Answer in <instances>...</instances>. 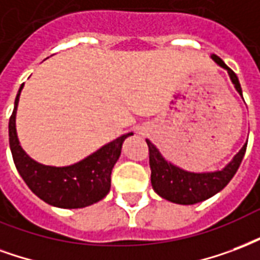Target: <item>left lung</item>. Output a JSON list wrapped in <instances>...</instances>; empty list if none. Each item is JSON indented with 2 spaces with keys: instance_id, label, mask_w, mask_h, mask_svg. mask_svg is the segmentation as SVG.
Segmentation results:
<instances>
[{
  "instance_id": "1",
  "label": "left lung",
  "mask_w": 260,
  "mask_h": 260,
  "mask_svg": "<svg viewBox=\"0 0 260 260\" xmlns=\"http://www.w3.org/2000/svg\"><path fill=\"white\" fill-rule=\"evenodd\" d=\"M212 59L229 72V76L236 90L240 92V95H242L241 84L236 73L217 55H212ZM147 144L149 149L152 188L159 197L180 205H194L223 190L234 177L247 151V144H245L223 170H217L212 173H191L168 162L149 140H147Z\"/></svg>"
}]
</instances>
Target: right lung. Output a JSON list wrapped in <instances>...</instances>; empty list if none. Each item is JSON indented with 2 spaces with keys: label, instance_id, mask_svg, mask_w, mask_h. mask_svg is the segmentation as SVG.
Segmentation results:
<instances>
[{
  "label": "right lung",
  "instance_id": "obj_1",
  "mask_svg": "<svg viewBox=\"0 0 260 260\" xmlns=\"http://www.w3.org/2000/svg\"><path fill=\"white\" fill-rule=\"evenodd\" d=\"M15 100V108L9 117V147L13 162L30 190L47 204L65 209H76L101 201L111 190V174L120 156L123 141L133 133L124 134L104 145L79 164L54 168L36 162L19 144L15 117L20 91Z\"/></svg>",
  "mask_w": 260,
  "mask_h": 260
}]
</instances>
